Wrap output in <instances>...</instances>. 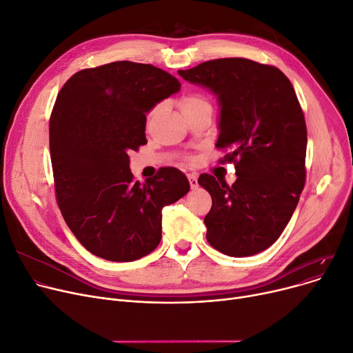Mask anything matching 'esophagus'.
Listing matches in <instances>:
<instances>
[{"mask_svg":"<svg viewBox=\"0 0 353 353\" xmlns=\"http://www.w3.org/2000/svg\"><path fill=\"white\" fill-rule=\"evenodd\" d=\"M188 179H189V183H190V188L192 189H196L199 186V181H197V176L196 174H188Z\"/></svg>","mask_w":353,"mask_h":353,"instance_id":"obj_1","label":"esophagus"}]
</instances>
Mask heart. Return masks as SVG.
I'll return each instance as SVG.
<instances>
[{
  "label": "heart",
  "mask_w": 353,
  "mask_h": 353,
  "mask_svg": "<svg viewBox=\"0 0 353 353\" xmlns=\"http://www.w3.org/2000/svg\"><path fill=\"white\" fill-rule=\"evenodd\" d=\"M179 107H180V110H181V113L186 114V113H190V111H194V110H197V108H201V107H212V105H210V103H209V100H208L206 97H203V96H200V94H189V96H184V97L180 99ZM159 110H160V105H154L150 111H148L147 120H148V121L153 120V119L157 116Z\"/></svg>",
  "instance_id": "b5f03b06"
}]
</instances>
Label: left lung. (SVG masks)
Instances as JSON below:
<instances>
[{"label":"left lung","mask_w":353,"mask_h":353,"mask_svg":"<svg viewBox=\"0 0 353 353\" xmlns=\"http://www.w3.org/2000/svg\"><path fill=\"white\" fill-rule=\"evenodd\" d=\"M179 76L217 97L216 147L230 148L221 163L236 167L232 186L199 177L213 200L208 242L233 257L263 252L289 223L306 179V123L293 85L279 68L248 59L212 60Z\"/></svg>","instance_id":"obj_1"}]
</instances>
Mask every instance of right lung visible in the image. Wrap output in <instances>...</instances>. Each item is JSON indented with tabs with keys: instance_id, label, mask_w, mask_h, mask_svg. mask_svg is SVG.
Instances as JSON below:
<instances>
[{
	"instance_id": "add662e5",
	"label": "right lung",
	"mask_w": 353,
	"mask_h": 353,
	"mask_svg": "<svg viewBox=\"0 0 353 353\" xmlns=\"http://www.w3.org/2000/svg\"><path fill=\"white\" fill-rule=\"evenodd\" d=\"M180 90L152 64L116 61L85 68L63 85L50 119L55 196L67 226L92 254L133 262L161 239V210L190 190L188 177L161 167L134 181L128 154L145 144V114Z\"/></svg>"
}]
</instances>
